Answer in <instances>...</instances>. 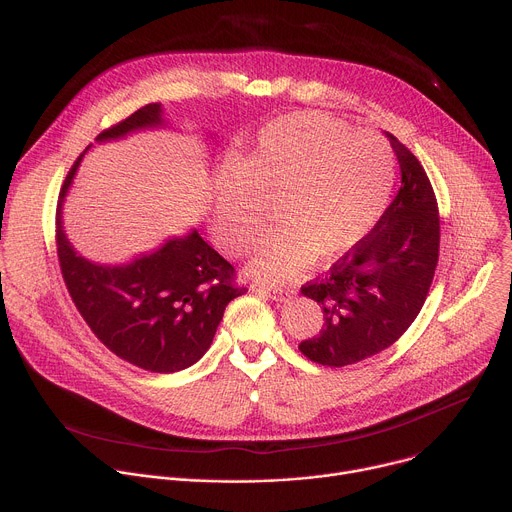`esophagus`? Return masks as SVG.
<instances>
[{
    "label": "esophagus",
    "mask_w": 512,
    "mask_h": 512,
    "mask_svg": "<svg viewBox=\"0 0 512 512\" xmlns=\"http://www.w3.org/2000/svg\"><path fill=\"white\" fill-rule=\"evenodd\" d=\"M253 291H261V294H265L267 298L275 300V302H283L289 298L291 291L285 289V287H271V285H263V283H253L251 285Z\"/></svg>",
    "instance_id": "obj_1"
}]
</instances>
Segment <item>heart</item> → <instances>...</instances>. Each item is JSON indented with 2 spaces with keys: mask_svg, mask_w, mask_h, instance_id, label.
<instances>
[{
  "mask_svg": "<svg viewBox=\"0 0 512 512\" xmlns=\"http://www.w3.org/2000/svg\"><path fill=\"white\" fill-rule=\"evenodd\" d=\"M395 180L389 143L369 131L352 133L342 119L304 111L261 129L253 150L227 170L216 196L214 235L243 253L263 221V198L277 196L281 223L263 231L251 271L287 279L308 261L344 255L371 233Z\"/></svg>",
  "mask_w": 512,
  "mask_h": 512,
  "instance_id": "obj_1",
  "label": "heart"
}]
</instances>
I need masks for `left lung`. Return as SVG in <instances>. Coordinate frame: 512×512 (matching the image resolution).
<instances>
[{"instance_id": "obj_1", "label": "left lung", "mask_w": 512, "mask_h": 512, "mask_svg": "<svg viewBox=\"0 0 512 512\" xmlns=\"http://www.w3.org/2000/svg\"><path fill=\"white\" fill-rule=\"evenodd\" d=\"M401 188L375 229L328 273L302 285L324 312L320 334L300 352L324 367H348L397 342L425 304L440 257V210L413 152L389 133Z\"/></svg>"}]
</instances>
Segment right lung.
Returning <instances> with one entry per match:
<instances>
[{
  "label": "right lung",
  "instance_id": "obj_1",
  "mask_svg": "<svg viewBox=\"0 0 512 512\" xmlns=\"http://www.w3.org/2000/svg\"><path fill=\"white\" fill-rule=\"evenodd\" d=\"M160 123L162 109L150 103L97 139ZM81 158L68 170L56 208V253L68 296L93 334L121 360L152 373L182 371L208 350L225 308L247 287L237 283L235 267L196 231L123 267L81 257L60 225V202Z\"/></svg>",
  "mask_w": 512,
  "mask_h": 512
}]
</instances>
